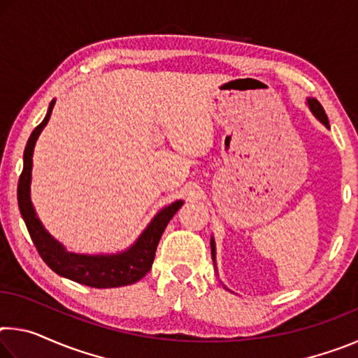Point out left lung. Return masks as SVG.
<instances>
[{"mask_svg":"<svg viewBox=\"0 0 358 358\" xmlns=\"http://www.w3.org/2000/svg\"><path fill=\"white\" fill-rule=\"evenodd\" d=\"M306 104H308V107H310V110H311V113L314 115V117H316L320 121V123L325 126V128H330L329 118H327V113L324 110V107L320 106V102L317 99H314V98H308L306 99ZM210 245H211V259H213V264L216 266V245H215V238L213 237H211V240H210Z\"/></svg>","mask_w":358,"mask_h":358,"instance_id":"1","label":"left lung"}]
</instances>
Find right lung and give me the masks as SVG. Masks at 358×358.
Wrapping results in <instances>:
<instances>
[{"label": "right lung", "mask_w": 358, "mask_h": 358, "mask_svg": "<svg viewBox=\"0 0 358 358\" xmlns=\"http://www.w3.org/2000/svg\"><path fill=\"white\" fill-rule=\"evenodd\" d=\"M55 106V99L50 102L45 118L29 136L25 153H23V171L17 187V199L23 221L27 224L36 250L41 254L44 262L59 276L68 278L76 282L90 287L108 289L134 284L148 273L155 260V252L161 235L167 227L169 221L181 208L183 201H175L162 210L157 211L138 238L124 251L115 254H78L69 252L63 243L52 237L48 230L41 222L31 202V172H33V153L42 129L50 120Z\"/></svg>", "instance_id": "add662e5"}]
</instances>
